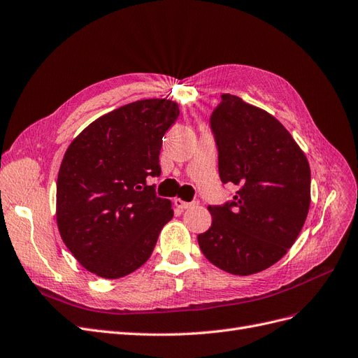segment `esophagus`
Returning a JSON list of instances; mask_svg holds the SVG:
<instances>
[{"label":"esophagus","mask_w":358,"mask_h":358,"mask_svg":"<svg viewBox=\"0 0 358 358\" xmlns=\"http://www.w3.org/2000/svg\"><path fill=\"white\" fill-rule=\"evenodd\" d=\"M173 203H175V206H176V207H179V208H189V207H194V206L199 204V201H191V203H187V201H183V200H180V199H175V200H173Z\"/></svg>","instance_id":"1"}]
</instances>
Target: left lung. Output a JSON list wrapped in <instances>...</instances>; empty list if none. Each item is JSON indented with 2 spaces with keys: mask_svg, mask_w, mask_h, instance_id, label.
Listing matches in <instances>:
<instances>
[{
  "mask_svg": "<svg viewBox=\"0 0 358 358\" xmlns=\"http://www.w3.org/2000/svg\"><path fill=\"white\" fill-rule=\"evenodd\" d=\"M219 176L238 191L208 206L212 227L199 236L203 255L234 275L261 273L296 241L311 203V170L281 122L241 97L222 94L210 117Z\"/></svg>",
  "mask_w": 358,
  "mask_h": 358,
  "instance_id": "1",
  "label": "left lung"
}]
</instances>
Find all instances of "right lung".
Returning <instances> with one entry per match:
<instances>
[{
  "mask_svg": "<svg viewBox=\"0 0 358 358\" xmlns=\"http://www.w3.org/2000/svg\"><path fill=\"white\" fill-rule=\"evenodd\" d=\"M179 117L169 99H143L94 120L71 142L57 175L56 220L73 257L97 277L129 275L150 259L173 217L155 195L163 136Z\"/></svg>",
  "mask_w": 358,
  "mask_h": 358,
  "instance_id": "right-lung-1",
  "label": "right lung"
}]
</instances>
